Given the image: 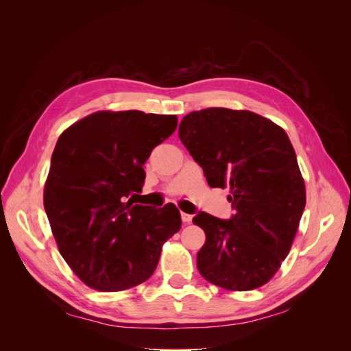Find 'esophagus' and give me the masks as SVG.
<instances>
[{
    "label": "esophagus",
    "instance_id": "obj_1",
    "mask_svg": "<svg viewBox=\"0 0 351 351\" xmlns=\"http://www.w3.org/2000/svg\"><path fill=\"white\" fill-rule=\"evenodd\" d=\"M182 219H183L184 224H190V222H192V215L186 214V212H182Z\"/></svg>",
    "mask_w": 351,
    "mask_h": 351
}]
</instances>
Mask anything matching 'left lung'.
<instances>
[{"label":"left lung","instance_id":"1","mask_svg":"<svg viewBox=\"0 0 351 351\" xmlns=\"http://www.w3.org/2000/svg\"><path fill=\"white\" fill-rule=\"evenodd\" d=\"M178 137L210 187L230 186L234 209L230 219L193 218L206 234L200 275L226 290L258 289L289 254L306 205L289 136L254 112L212 107L184 115Z\"/></svg>","mask_w":351,"mask_h":351}]
</instances>
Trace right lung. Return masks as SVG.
<instances>
[{
  "instance_id": "obj_1",
  "label": "right lung",
  "mask_w": 351,
  "mask_h": 351,
  "mask_svg": "<svg viewBox=\"0 0 351 351\" xmlns=\"http://www.w3.org/2000/svg\"><path fill=\"white\" fill-rule=\"evenodd\" d=\"M176 115L99 111L58 137L44 206L61 256L99 291H121L154 274L164 241L182 228L173 204H134L143 164L171 136Z\"/></svg>"
}]
</instances>
